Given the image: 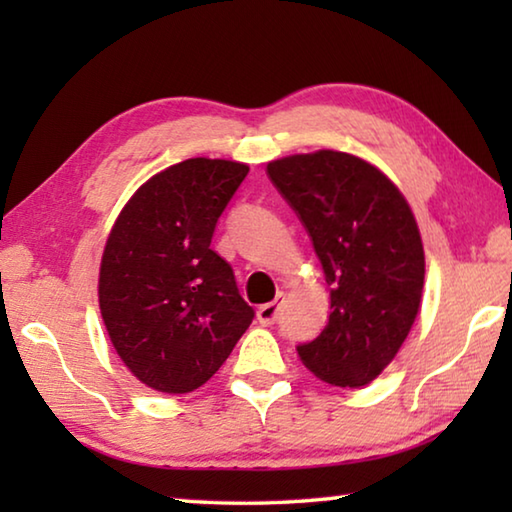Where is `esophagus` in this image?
I'll return each instance as SVG.
<instances>
[{
  "label": "esophagus",
  "mask_w": 512,
  "mask_h": 512,
  "mask_svg": "<svg viewBox=\"0 0 512 512\" xmlns=\"http://www.w3.org/2000/svg\"><path fill=\"white\" fill-rule=\"evenodd\" d=\"M280 298L277 300H273V302H266V305H262L257 309V320L259 323H262L264 327H268V325H273L275 320H277V314H280Z\"/></svg>",
  "instance_id": "obj_1"
}]
</instances>
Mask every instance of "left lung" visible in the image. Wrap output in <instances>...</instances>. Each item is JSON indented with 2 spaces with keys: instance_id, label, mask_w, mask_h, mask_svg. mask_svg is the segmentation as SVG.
Masks as SVG:
<instances>
[{
  "instance_id": "obj_1",
  "label": "left lung",
  "mask_w": 512,
  "mask_h": 512,
  "mask_svg": "<svg viewBox=\"0 0 512 512\" xmlns=\"http://www.w3.org/2000/svg\"><path fill=\"white\" fill-rule=\"evenodd\" d=\"M266 173L305 225L332 287L327 325L298 345L300 361L332 386H366L418 316L424 250L411 207L384 173L350 153L289 155Z\"/></svg>"
}]
</instances>
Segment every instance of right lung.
<instances>
[{"label":"right lung","mask_w":512,"mask_h":512,"mask_svg":"<svg viewBox=\"0 0 512 512\" xmlns=\"http://www.w3.org/2000/svg\"><path fill=\"white\" fill-rule=\"evenodd\" d=\"M246 176L241 162H178L146 180L112 225L101 316L121 361L153 391H196L253 323L232 266L210 248Z\"/></svg>","instance_id":"1"}]
</instances>
